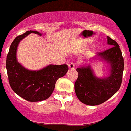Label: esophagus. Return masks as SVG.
<instances>
[{"label": "esophagus", "instance_id": "1", "mask_svg": "<svg viewBox=\"0 0 131 131\" xmlns=\"http://www.w3.org/2000/svg\"><path fill=\"white\" fill-rule=\"evenodd\" d=\"M75 64L74 62H72V61H71V62H70V63H68V67H69V68H70V69H71V70H72V69H74V68H75Z\"/></svg>", "mask_w": 131, "mask_h": 131}]
</instances>
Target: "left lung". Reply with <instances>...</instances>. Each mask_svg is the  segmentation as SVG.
<instances>
[{"mask_svg": "<svg viewBox=\"0 0 131 131\" xmlns=\"http://www.w3.org/2000/svg\"><path fill=\"white\" fill-rule=\"evenodd\" d=\"M107 41L111 47L98 53L96 57L109 63L108 76L96 77L90 65L76 69L78 77L74 85L75 94L80 101L87 105L96 106L106 102L116 94L121 86L124 70L122 52L114 40L108 36Z\"/></svg>", "mask_w": 131, "mask_h": 131, "instance_id": "1", "label": "left lung"}]
</instances>
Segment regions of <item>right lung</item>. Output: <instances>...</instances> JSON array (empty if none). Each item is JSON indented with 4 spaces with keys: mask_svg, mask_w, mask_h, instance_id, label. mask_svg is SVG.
I'll return each instance as SVG.
<instances>
[{
    "mask_svg": "<svg viewBox=\"0 0 131 131\" xmlns=\"http://www.w3.org/2000/svg\"><path fill=\"white\" fill-rule=\"evenodd\" d=\"M30 33L42 35L38 31H28L17 37L10 45L6 57V68L10 86L17 95L29 102L46 100L53 92L59 78L66 74V64L49 65L41 70L32 71L18 62L17 49L19 42Z\"/></svg>",
    "mask_w": 131,
    "mask_h": 131,
    "instance_id": "1",
    "label": "right lung"
}]
</instances>
